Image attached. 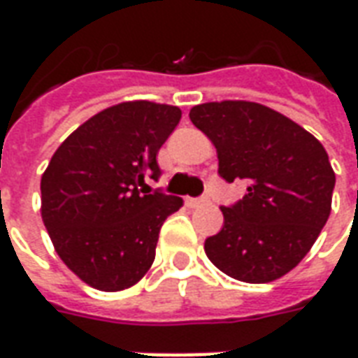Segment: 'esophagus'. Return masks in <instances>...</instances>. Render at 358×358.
I'll use <instances>...</instances> for the list:
<instances>
[{
	"mask_svg": "<svg viewBox=\"0 0 358 358\" xmlns=\"http://www.w3.org/2000/svg\"><path fill=\"white\" fill-rule=\"evenodd\" d=\"M205 203H209V197H187L186 199V205L187 207H192V209H195V207H201V205H205Z\"/></svg>",
	"mask_w": 358,
	"mask_h": 358,
	"instance_id": "esophagus-1",
	"label": "esophagus"
}]
</instances>
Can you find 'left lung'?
Masks as SVG:
<instances>
[{
	"label": "left lung",
	"mask_w": 358,
	"mask_h": 358,
	"mask_svg": "<svg viewBox=\"0 0 358 358\" xmlns=\"http://www.w3.org/2000/svg\"><path fill=\"white\" fill-rule=\"evenodd\" d=\"M189 118L207 134L226 182L248 180V194L222 207L224 226L205 253L228 276L266 284L307 255L331 210L336 174L313 134L253 101L195 105Z\"/></svg>",
	"instance_id": "obj_1"
}]
</instances>
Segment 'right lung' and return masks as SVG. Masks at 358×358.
Returning a JSON list of instances; mask_svg holds the SVG:
<instances>
[{
  "label": "right lung",
  "instance_id": "add662e5",
  "mask_svg": "<svg viewBox=\"0 0 358 358\" xmlns=\"http://www.w3.org/2000/svg\"><path fill=\"white\" fill-rule=\"evenodd\" d=\"M182 110L124 101L78 126L43 172L42 220L61 261L82 282L120 292L138 284L155 259L161 226L182 197L149 192L157 153Z\"/></svg>",
  "mask_w": 358,
  "mask_h": 358
}]
</instances>
